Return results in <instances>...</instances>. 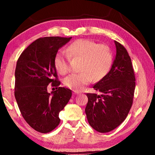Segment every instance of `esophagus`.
<instances>
[{"label": "esophagus", "mask_w": 155, "mask_h": 155, "mask_svg": "<svg viewBox=\"0 0 155 155\" xmlns=\"http://www.w3.org/2000/svg\"><path fill=\"white\" fill-rule=\"evenodd\" d=\"M79 94L80 92L78 91H77V90L73 91V94H74V95H77V94Z\"/></svg>", "instance_id": "1"}]
</instances>
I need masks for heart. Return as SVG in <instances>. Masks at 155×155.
Segmentation results:
<instances>
[{
  "label": "heart",
  "mask_w": 155,
  "mask_h": 155,
  "mask_svg": "<svg viewBox=\"0 0 155 155\" xmlns=\"http://www.w3.org/2000/svg\"><path fill=\"white\" fill-rule=\"evenodd\" d=\"M70 59H81V72L72 74L65 78L67 87L81 90L94 80L99 81L106 77L111 70L113 53L109 46L97 44L87 39H80L72 42L64 51L57 52L54 65L57 71L62 75L70 71Z\"/></svg>",
  "instance_id": "b5f03b06"
}]
</instances>
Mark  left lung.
I'll use <instances>...</instances> for the list:
<instances>
[{
	"label": "left lung",
	"mask_w": 155,
	"mask_h": 155,
	"mask_svg": "<svg viewBox=\"0 0 155 155\" xmlns=\"http://www.w3.org/2000/svg\"><path fill=\"white\" fill-rule=\"evenodd\" d=\"M115 44L116 55L111 69L93 87L101 94H87L88 122L100 133L113 130L124 121L134 97L135 76L130 57L123 45L116 41Z\"/></svg>",
	"instance_id": "left-lung-1"
}]
</instances>
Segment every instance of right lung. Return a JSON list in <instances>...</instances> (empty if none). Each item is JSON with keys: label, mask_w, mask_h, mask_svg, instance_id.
Listing matches in <instances>:
<instances>
[{"label": "right lung", "mask_w": 155, "mask_h": 155, "mask_svg": "<svg viewBox=\"0 0 155 155\" xmlns=\"http://www.w3.org/2000/svg\"><path fill=\"white\" fill-rule=\"evenodd\" d=\"M72 38L45 37L26 48L18 59L15 70L14 95L21 114L34 130L41 133L59 124V114L72 96V91L59 87L54 65L58 50ZM50 83L56 90L48 93Z\"/></svg>", "instance_id": "obj_1"}]
</instances>
